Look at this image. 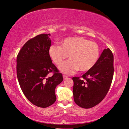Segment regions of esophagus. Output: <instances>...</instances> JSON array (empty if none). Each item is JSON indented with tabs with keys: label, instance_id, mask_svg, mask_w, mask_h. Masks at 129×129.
Listing matches in <instances>:
<instances>
[{
	"label": "esophagus",
	"instance_id": "1",
	"mask_svg": "<svg viewBox=\"0 0 129 129\" xmlns=\"http://www.w3.org/2000/svg\"><path fill=\"white\" fill-rule=\"evenodd\" d=\"M63 79H64V80H66V79H67V78L68 77V76H65V75H63Z\"/></svg>",
	"mask_w": 129,
	"mask_h": 129
}]
</instances>
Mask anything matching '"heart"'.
Returning <instances> with one entry per match:
<instances>
[{
    "mask_svg": "<svg viewBox=\"0 0 129 129\" xmlns=\"http://www.w3.org/2000/svg\"><path fill=\"white\" fill-rule=\"evenodd\" d=\"M49 54L58 66L69 55L70 59L61 64L59 70L66 75H72L77 70L85 72L91 69L99 59L100 49L98 44L82 37H70L61 40L60 46H50Z\"/></svg>",
    "mask_w": 129,
    "mask_h": 129,
    "instance_id": "b5f03b06",
    "label": "heart"
}]
</instances>
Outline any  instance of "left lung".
<instances>
[{
	"label": "left lung",
	"instance_id": "1",
	"mask_svg": "<svg viewBox=\"0 0 129 129\" xmlns=\"http://www.w3.org/2000/svg\"><path fill=\"white\" fill-rule=\"evenodd\" d=\"M113 60L110 49H104L96 65L83 75L82 80L79 77L72 78L74 101L79 106L91 108L105 98L113 77Z\"/></svg>",
	"mask_w": 129,
	"mask_h": 129
}]
</instances>
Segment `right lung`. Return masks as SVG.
<instances>
[{"mask_svg": "<svg viewBox=\"0 0 129 129\" xmlns=\"http://www.w3.org/2000/svg\"><path fill=\"white\" fill-rule=\"evenodd\" d=\"M49 36L41 34L28 40L16 60L17 77L23 93L33 105L43 108L56 102L55 89L63 80L49 56ZM53 71L54 75L49 77Z\"/></svg>", "mask_w": 129, "mask_h": 129, "instance_id": "add662e5", "label": "right lung"}]
</instances>
